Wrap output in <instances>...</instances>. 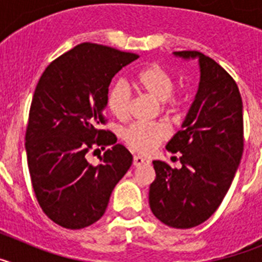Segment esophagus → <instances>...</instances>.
I'll list each match as a JSON object with an SVG mask.
<instances>
[{
	"mask_svg": "<svg viewBox=\"0 0 262 262\" xmlns=\"http://www.w3.org/2000/svg\"><path fill=\"white\" fill-rule=\"evenodd\" d=\"M149 163V160L148 159H145V157H143V156H134V165L135 166H142V165H144V164H148Z\"/></svg>",
	"mask_w": 262,
	"mask_h": 262,
	"instance_id": "34e87169",
	"label": "esophagus"
}]
</instances>
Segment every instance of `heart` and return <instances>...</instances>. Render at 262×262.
Wrapping results in <instances>:
<instances>
[{
  "mask_svg": "<svg viewBox=\"0 0 262 262\" xmlns=\"http://www.w3.org/2000/svg\"><path fill=\"white\" fill-rule=\"evenodd\" d=\"M134 85L143 93L161 102L164 108L173 110L177 106V99L172 96L174 89V80L172 75L163 67L151 64L139 69L133 77ZM131 92L122 81L114 82L108 88L106 103L111 114L123 120L128 117ZM168 136V129L161 123H145L135 122L129 124L123 133L124 142L138 152L148 154Z\"/></svg>",
  "mask_w": 262,
  "mask_h": 262,
  "instance_id": "obj_1",
  "label": "heart"
}]
</instances>
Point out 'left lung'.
I'll return each instance as SVG.
<instances>
[{"label": "left lung", "instance_id": "left-lung-1", "mask_svg": "<svg viewBox=\"0 0 262 262\" xmlns=\"http://www.w3.org/2000/svg\"><path fill=\"white\" fill-rule=\"evenodd\" d=\"M198 60L200 84L181 129L166 144L180 152V169L155 160L149 207L173 228H191L207 221L230 189L243 156V101L239 88L216 61L196 51L173 52Z\"/></svg>", "mask_w": 262, "mask_h": 262}]
</instances>
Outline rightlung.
<instances>
[{
  "label": "right lung",
  "instance_id": "obj_1",
  "mask_svg": "<svg viewBox=\"0 0 262 262\" xmlns=\"http://www.w3.org/2000/svg\"><path fill=\"white\" fill-rule=\"evenodd\" d=\"M138 55L93 43L76 46L43 72L32 97L26 131L30 176L41 210L59 226L81 230L105 214L133 155L114 134L98 129L111 80ZM94 144L111 145L92 166Z\"/></svg>",
  "mask_w": 262,
  "mask_h": 262
}]
</instances>
